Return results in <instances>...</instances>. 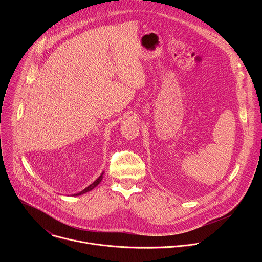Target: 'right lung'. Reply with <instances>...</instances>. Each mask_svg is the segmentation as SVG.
Masks as SVG:
<instances>
[{"label": "right lung", "instance_id": "add662e5", "mask_svg": "<svg viewBox=\"0 0 262 262\" xmlns=\"http://www.w3.org/2000/svg\"><path fill=\"white\" fill-rule=\"evenodd\" d=\"M102 175H103V173L93 182V183H91L89 186H87V188L85 189V190H83L82 192H80V193H78V194H74V196H79V195H82V194H85V193H87V192H89V191H91L92 189H94L96 185H98V183L101 181V179H102Z\"/></svg>", "mask_w": 262, "mask_h": 262}]
</instances>
